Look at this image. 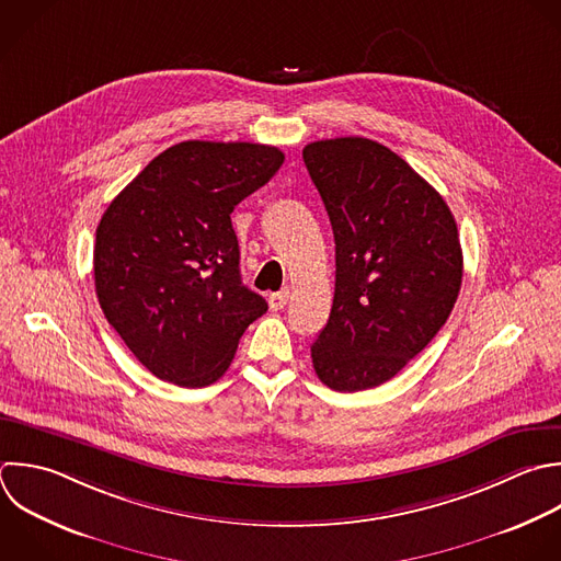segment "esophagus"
Wrapping results in <instances>:
<instances>
[{"label": "esophagus", "mask_w": 561, "mask_h": 561, "mask_svg": "<svg viewBox=\"0 0 561 561\" xmlns=\"http://www.w3.org/2000/svg\"><path fill=\"white\" fill-rule=\"evenodd\" d=\"M287 300H289V289H287V287L280 289V291H276V294H270V307H272L274 311L283 309V307L287 305Z\"/></svg>", "instance_id": "34e87169"}]
</instances>
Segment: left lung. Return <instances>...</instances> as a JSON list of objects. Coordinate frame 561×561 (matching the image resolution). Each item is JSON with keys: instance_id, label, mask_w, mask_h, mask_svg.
I'll list each match as a JSON object with an SVG mask.
<instances>
[{"instance_id": "1", "label": "left lung", "mask_w": 561, "mask_h": 561, "mask_svg": "<svg viewBox=\"0 0 561 561\" xmlns=\"http://www.w3.org/2000/svg\"><path fill=\"white\" fill-rule=\"evenodd\" d=\"M335 239V294L311 346L320 381L357 392L392 379L449 318L462 283L445 199L368 138L302 149Z\"/></svg>"}]
</instances>
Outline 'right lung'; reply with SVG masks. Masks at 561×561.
Masks as SVG:
<instances>
[{
    "mask_svg": "<svg viewBox=\"0 0 561 561\" xmlns=\"http://www.w3.org/2000/svg\"><path fill=\"white\" fill-rule=\"evenodd\" d=\"M285 162L276 147L186 140L110 204L94 245V283L107 322L138 362L182 388L230 366L267 302L241 283L232 210Z\"/></svg>",
    "mask_w": 561,
    "mask_h": 561,
    "instance_id": "1",
    "label": "right lung"
}]
</instances>
